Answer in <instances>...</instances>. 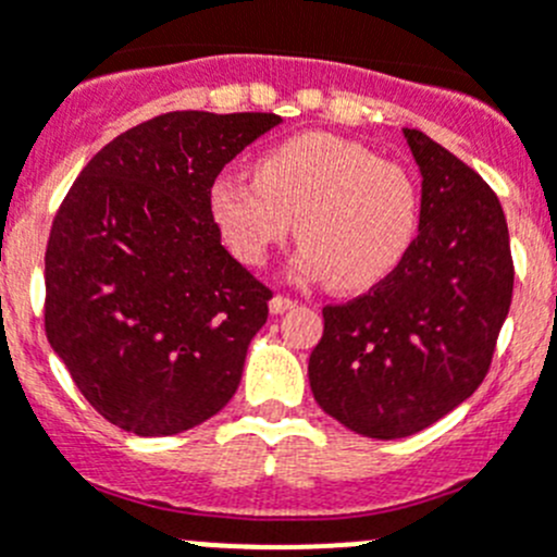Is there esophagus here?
Listing matches in <instances>:
<instances>
[{
  "label": "esophagus",
  "instance_id": "34e87169",
  "mask_svg": "<svg viewBox=\"0 0 557 557\" xmlns=\"http://www.w3.org/2000/svg\"><path fill=\"white\" fill-rule=\"evenodd\" d=\"M296 301L288 299V296H272V301H269V312L272 314H283L288 310H294Z\"/></svg>",
  "mask_w": 557,
  "mask_h": 557
}]
</instances>
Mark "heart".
Here are the masks:
<instances>
[{"label": "heart", "mask_w": 557, "mask_h": 557, "mask_svg": "<svg viewBox=\"0 0 557 557\" xmlns=\"http://www.w3.org/2000/svg\"><path fill=\"white\" fill-rule=\"evenodd\" d=\"M210 212L247 267H261L296 223L301 247L290 272L356 294L404 261L418 232V190L401 166L361 143L310 132L267 150L256 177L221 174Z\"/></svg>", "instance_id": "b5f03b06"}]
</instances>
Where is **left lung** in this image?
Returning <instances> with one entry per match:
<instances>
[{
    "label": "left lung",
    "mask_w": 557,
    "mask_h": 557,
    "mask_svg": "<svg viewBox=\"0 0 557 557\" xmlns=\"http://www.w3.org/2000/svg\"><path fill=\"white\" fill-rule=\"evenodd\" d=\"M420 170L418 237L367 296L323 310L310 387L369 440H404L463 404L491 367L512 301L507 218L491 185L404 128Z\"/></svg>",
    "instance_id": "left-lung-1"
}]
</instances>
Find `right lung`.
<instances>
[{
	"label": "right lung",
	"mask_w": 557,
	"mask_h": 557,
	"mask_svg": "<svg viewBox=\"0 0 557 557\" xmlns=\"http://www.w3.org/2000/svg\"><path fill=\"white\" fill-rule=\"evenodd\" d=\"M274 112L183 110L104 145L55 212L45 331L94 409L137 436L221 412L272 290L221 245L210 188Z\"/></svg>",
	"instance_id": "obj_1"
}]
</instances>
